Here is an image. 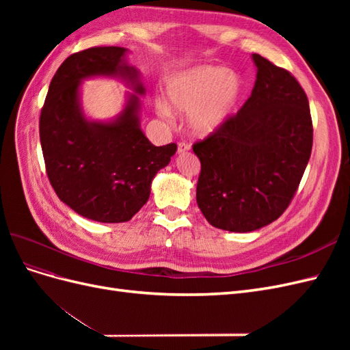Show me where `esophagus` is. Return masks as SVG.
<instances>
[{
	"label": "esophagus",
	"mask_w": 350,
	"mask_h": 350,
	"mask_svg": "<svg viewBox=\"0 0 350 350\" xmlns=\"http://www.w3.org/2000/svg\"><path fill=\"white\" fill-rule=\"evenodd\" d=\"M189 149H191V146H189L187 142H179V143H178V153H179V154L187 153Z\"/></svg>",
	"instance_id": "1"
}]
</instances>
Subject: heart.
<instances>
[{"label": "heart", "instance_id": "b5f03b06", "mask_svg": "<svg viewBox=\"0 0 350 350\" xmlns=\"http://www.w3.org/2000/svg\"><path fill=\"white\" fill-rule=\"evenodd\" d=\"M241 90L237 74L224 67L207 66L178 74L169 83L166 94L176 111L191 113L189 125L193 131L207 135L232 118ZM157 109L166 118L171 116L165 103H159Z\"/></svg>", "mask_w": 350, "mask_h": 350}]
</instances>
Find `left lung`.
Instances as JSON below:
<instances>
[{"mask_svg":"<svg viewBox=\"0 0 350 350\" xmlns=\"http://www.w3.org/2000/svg\"><path fill=\"white\" fill-rule=\"evenodd\" d=\"M257 80L232 118L193 150L201 162L197 204L208 224L251 232L279 219L312 149L308 98L292 74L252 54Z\"/></svg>","mask_w":350,"mask_h":350,"instance_id":"8db88e82","label":"left lung"}]
</instances>
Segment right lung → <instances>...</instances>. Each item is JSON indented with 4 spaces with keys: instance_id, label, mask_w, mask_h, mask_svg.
I'll return each mask as SVG.
<instances>
[{
    "instance_id": "obj_1",
    "label": "right lung",
    "mask_w": 350,
    "mask_h": 350,
    "mask_svg": "<svg viewBox=\"0 0 350 350\" xmlns=\"http://www.w3.org/2000/svg\"><path fill=\"white\" fill-rule=\"evenodd\" d=\"M125 48L93 46L70 55L49 84L39 118V135L49 183L76 213L102 224L130 220L149 200L152 179L176 152L154 146L140 129V100L131 94L112 122L86 120L80 81L121 77L144 94L139 72L126 64Z\"/></svg>"
}]
</instances>
